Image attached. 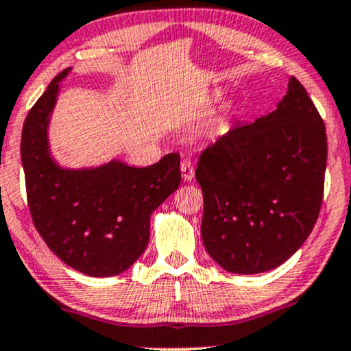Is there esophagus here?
Here are the masks:
<instances>
[{"label":"esophagus","instance_id":"34e87169","mask_svg":"<svg viewBox=\"0 0 351 351\" xmlns=\"http://www.w3.org/2000/svg\"><path fill=\"white\" fill-rule=\"evenodd\" d=\"M180 172H182V179L186 180V182H191L192 179H194V167H192L191 160H182L180 162Z\"/></svg>","mask_w":351,"mask_h":351}]
</instances>
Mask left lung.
Here are the masks:
<instances>
[{
  "mask_svg": "<svg viewBox=\"0 0 351 351\" xmlns=\"http://www.w3.org/2000/svg\"><path fill=\"white\" fill-rule=\"evenodd\" d=\"M326 154L325 123L289 77L273 112L234 123L199 157L207 254L236 274L265 273L291 258L318 219Z\"/></svg>",
  "mask_w": 351,
  "mask_h": 351,
  "instance_id": "8db88e82",
  "label": "left lung"
}]
</instances>
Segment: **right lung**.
<instances>
[{
	"instance_id": "1",
	"label": "right lung",
	"mask_w": 351,
	"mask_h": 351,
	"mask_svg": "<svg viewBox=\"0 0 351 351\" xmlns=\"http://www.w3.org/2000/svg\"><path fill=\"white\" fill-rule=\"evenodd\" d=\"M56 75L33 105L21 134L26 194L35 228L65 265L86 276L123 273L145 251L150 216L180 184L179 154L149 167L112 159L90 167H66L55 159L50 122L60 95Z\"/></svg>"
}]
</instances>
